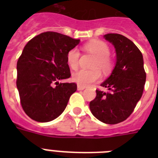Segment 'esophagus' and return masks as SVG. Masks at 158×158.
<instances>
[{"label":"esophagus","instance_id":"34e87169","mask_svg":"<svg viewBox=\"0 0 158 158\" xmlns=\"http://www.w3.org/2000/svg\"><path fill=\"white\" fill-rule=\"evenodd\" d=\"M77 89H78V90H84V89H85V87L81 86V85H78Z\"/></svg>","mask_w":158,"mask_h":158}]
</instances>
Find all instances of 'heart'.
<instances>
[{"instance_id":"heart-1","label":"heart","mask_w":158,"mask_h":158,"mask_svg":"<svg viewBox=\"0 0 158 158\" xmlns=\"http://www.w3.org/2000/svg\"><path fill=\"white\" fill-rule=\"evenodd\" d=\"M84 49L95 56V60L92 64L94 69H79L72 74V80L79 85L86 87L98 81L101 77L98 69L104 73L109 71L111 68V61L108 56L110 55V49L102 41L89 42L84 45ZM79 52L76 48H72L67 52V64L71 69H77L79 65Z\"/></svg>"}]
</instances>
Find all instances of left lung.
<instances>
[{"label":"left lung","mask_w":158,"mask_h":158,"mask_svg":"<svg viewBox=\"0 0 158 158\" xmlns=\"http://www.w3.org/2000/svg\"><path fill=\"white\" fill-rule=\"evenodd\" d=\"M103 37L114 46L116 60L110 75L101 84L108 91L96 90L97 96L89 108L98 120L114 125L126 120L133 112L143 95L146 73L142 53L132 41L117 33Z\"/></svg>","instance_id":"1"}]
</instances>
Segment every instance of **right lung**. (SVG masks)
<instances>
[{
	"mask_svg": "<svg viewBox=\"0 0 158 158\" xmlns=\"http://www.w3.org/2000/svg\"><path fill=\"white\" fill-rule=\"evenodd\" d=\"M79 39L55 32L36 36L23 48L17 62V81L21 106L38 122H48L61 115L72 94L74 83H59L70 77L67 52Z\"/></svg>",
	"mask_w": 158,
	"mask_h": 158,
	"instance_id": "add662e5",
	"label": "right lung"
}]
</instances>
